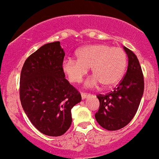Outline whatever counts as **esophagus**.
<instances>
[{"label":"esophagus","instance_id":"34e87169","mask_svg":"<svg viewBox=\"0 0 159 159\" xmlns=\"http://www.w3.org/2000/svg\"><path fill=\"white\" fill-rule=\"evenodd\" d=\"M88 96V95L87 93H81V97H82V99H86L87 97Z\"/></svg>","mask_w":159,"mask_h":159}]
</instances>
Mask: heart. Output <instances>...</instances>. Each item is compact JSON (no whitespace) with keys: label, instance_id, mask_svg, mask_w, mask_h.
Segmentation results:
<instances>
[{"label":"heart","instance_id":"b5f03b06","mask_svg":"<svg viewBox=\"0 0 159 159\" xmlns=\"http://www.w3.org/2000/svg\"><path fill=\"white\" fill-rule=\"evenodd\" d=\"M76 59L64 60L63 71L70 82L79 84L92 68L94 75L85 82L88 88L100 84L107 88L116 86L122 80L127 65V57L123 49L105 43L82 48L76 52Z\"/></svg>","mask_w":159,"mask_h":159}]
</instances>
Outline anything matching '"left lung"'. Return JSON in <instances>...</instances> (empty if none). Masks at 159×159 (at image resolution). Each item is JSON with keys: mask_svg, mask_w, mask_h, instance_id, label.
I'll list each match as a JSON object with an SVG mask.
<instances>
[{"mask_svg": "<svg viewBox=\"0 0 159 159\" xmlns=\"http://www.w3.org/2000/svg\"><path fill=\"white\" fill-rule=\"evenodd\" d=\"M128 57V67L124 78L113 92L99 95V111L95 117L101 127L116 130L127 126L134 118L140 104L144 91V80L137 57L123 47Z\"/></svg>", "mask_w": 159, "mask_h": 159, "instance_id": "1", "label": "left lung"}]
</instances>
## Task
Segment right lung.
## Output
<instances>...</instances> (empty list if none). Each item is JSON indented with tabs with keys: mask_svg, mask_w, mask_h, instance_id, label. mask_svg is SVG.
<instances>
[{
	"mask_svg": "<svg viewBox=\"0 0 159 159\" xmlns=\"http://www.w3.org/2000/svg\"><path fill=\"white\" fill-rule=\"evenodd\" d=\"M65 53L60 41L46 43L25 60L20 79V99L32 125L48 136L64 134L71 124V110L81 95L65 79Z\"/></svg>",
	"mask_w": 159,
	"mask_h": 159,
	"instance_id": "obj_1",
	"label": "right lung"
}]
</instances>
